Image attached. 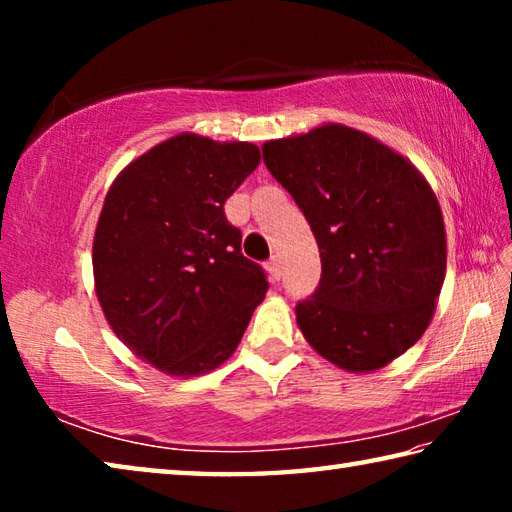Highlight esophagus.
<instances>
[{"label": "esophagus", "instance_id": "obj_1", "mask_svg": "<svg viewBox=\"0 0 512 512\" xmlns=\"http://www.w3.org/2000/svg\"><path fill=\"white\" fill-rule=\"evenodd\" d=\"M266 268H268V273H271V277H273V280H280V275H282L280 257H277V255H273V257H271V259H268V262H266Z\"/></svg>", "mask_w": 512, "mask_h": 512}]
</instances>
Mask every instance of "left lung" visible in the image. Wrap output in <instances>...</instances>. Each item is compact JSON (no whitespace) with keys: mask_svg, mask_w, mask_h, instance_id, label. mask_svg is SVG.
Listing matches in <instances>:
<instances>
[{"mask_svg":"<svg viewBox=\"0 0 512 512\" xmlns=\"http://www.w3.org/2000/svg\"><path fill=\"white\" fill-rule=\"evenodd\" d=\"M305 214L320 282L296 305L311 348L343 370H377L420 339L447 266L438 198L402 155L348 126L262 146Z\"/></svg>","mask_w":512,"mask_h":512,"instance_id":"8db88e82","label":"left lung"}]
</instances>
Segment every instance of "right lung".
<instances>
[{"label":"right lung","instance_id":"right-lung-1","mask_svg":"<svg viewBox=\"0 0 512 512\" xmlns=\"http://www.w3.org/2000/svg\"><path fill=\"white\" fill-rule=\"evenodd\" d=\"M257 164L255 144L176 135L128 164L103 203L92 246L101 309L167 375L221 366L268 291L223 212Z\"/></svg>","mask_w":512,"mask_h":512}]
</instances>
